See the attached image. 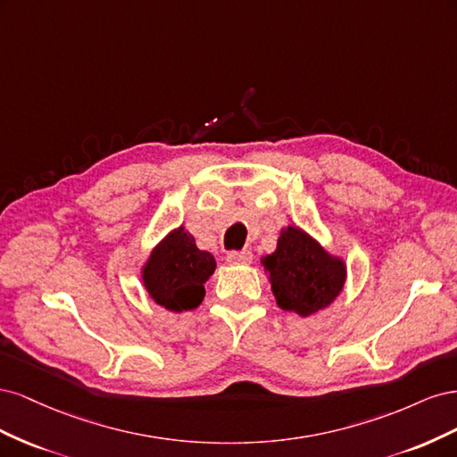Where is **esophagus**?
<instances>
[{
    "mask_svg": "<svg viewBox=\"0 0 457 457\" xmlns=\"http://www.w3.org/2000/svg\"><path fill=\"white\" fill-rule=\"evenodd\" d=\"M227 261L232 262V265H250V262L253 261V253L247 252V250H242V252H228Z\"/></svg>",
    "mask_w": 457,
    "mask_h": 457,
    "instance_id": "1",
    "label": "esophagus"
}]
</instances>
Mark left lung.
<instances>
[{"mask_svg": "<svg viewBox=\"0 0 457 457\" xmlns=\"http://www.w3.org/2000/svg\"><path fill=\"white\" fill-rule=\"evenodd\" d=\"M270 276L278 307L301 316L314 314L334 301L345 284V265L295 227L282 230L276 252L261 261Z\"/></svg>", "mask_w": 457, "mask_h": 457, "instance_id": "8db88e82", "label": "left lung"}]
</instances>
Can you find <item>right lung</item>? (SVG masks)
I'll list each match as a JSON object with an SVG mask.
<instances>
[{"instance_id":"add662e5","label":"right lung","mask_w":457,"mask_h":457,"mask_svg":"<svg viewBox=\"0 0 457 457\" xmlns=\"http://www.w3.org/2000/svg\"><path fill=\"white\" fill-rule=\"evenodd\" d=\"M215 270L212 253L200 252L183 227L173 230L143 269L150 297L173 312L196 309L205 295V280Z\"/></svg>"}]
</instances>
